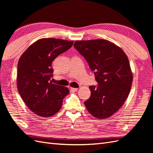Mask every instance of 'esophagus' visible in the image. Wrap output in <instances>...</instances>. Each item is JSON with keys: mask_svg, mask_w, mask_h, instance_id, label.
<instances>
[{"mask_svg": "<svg viewBox=\"0 0 153 153\" xmlns=\"http://www.w3.org/2000/svg\"><path fill=\"white\" fill-rule=\"evenodd\" d=\"M77 90H78L77 88L70 87V91H71V92H76V91H77Z\"/></svg>", "mask_w": 153, "mask_h": 153, "instance_id": "obj_1", "label": "esophagus"}]
</instances>
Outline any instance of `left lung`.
Returning a JSON list of instances; mask_svg holds the SVG:
<instances>
[{
	"mask_svg": "<svg viewBox=\"0 0 153 153\" xmlns=\"http://www.w3.org/2000/svg\"><path fill=\"white\" fill-rule=\"evenodd\" d=\"M74 47L94 71L97 86H89L91 97L84 102L96 118L106 119L117 112L131 89L133 73L124 51L105 39L76 41Z\"/></svg>",
	"mask_w": 153,
	"mask_h": 153,
	"instance_id": "1",
	"label": "left lung"
}]
</instances>
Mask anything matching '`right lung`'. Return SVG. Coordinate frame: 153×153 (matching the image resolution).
I'll return each instance as SVG.
<instances>
[{"label": "right lung", "instance_id": "right-lung-1", "mask_svg": "<svg viewBox=\"0 0 153 153\" xmlns=\"http://www.w3.org/2000/svg\"><path fill=\"white\" fill-rule=\"evenodd\" d=\"M73 41L42 38L30 45L18 62L17 87L28 108L40 117H51L61 109L69 91L52 82V63L70 48Z\"/></svg>", "mask_w": 153, "mask_h": 153}]
</instances>
